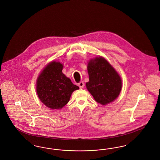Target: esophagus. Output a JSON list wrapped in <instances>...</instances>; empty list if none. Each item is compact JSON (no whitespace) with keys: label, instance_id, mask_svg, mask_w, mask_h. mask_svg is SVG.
<instances>
[{"label":"esophagus","instance_id":"esophagus-1","mask_svg":"<svg viewBox=\"0 0 160 160\" xmlns=\"http://www.w3.org/2000/svg\"><path fill=\"white\" fill-rule=\"evenodd\" d=\"M78 87H80V88H82L84 86V84L82 82H81L78 84Z\"/></svg>","mask_w":160,"mask_h":160}]
</instances>
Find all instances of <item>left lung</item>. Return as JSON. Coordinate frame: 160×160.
<instances>
[{"label":"left lung","mask_w":160,"mask_h":160,"mask_svg":"<svg viewBox=\"0 0 160 160\" xmlns=\"http://www.w3.org/2000/svg\"><path fill=\"white\" fill-rule=\"evenodd\" d=\"M89 82L86 87L95 100L102 105L114 101L122 87L121 79L105 58L100 57L88 63Z\"/></svg>","instance_id":"left-lung-1"}]
</instances>
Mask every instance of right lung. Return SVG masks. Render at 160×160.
<instances>
[{
    "label": "right lung",
    "mask_w": 160,
    "mask_h": 160,
    "mask_svg": "<svg viewBox=\"0 0 160 160\" xmlns=\"http://www.w3.org/2000/svg\"><path fill=\"white\" fill-rule=\"evenodd\" d=\"M60 62L49 63L40 74L36 91L40 100L52 109H60L68 103L72 92L79 89L63 73Z\"/></svg>",
    "instance_id": "right-lung-1"
}]
</instances>
